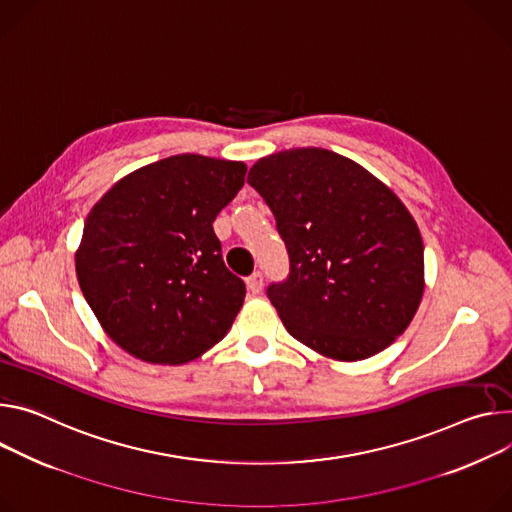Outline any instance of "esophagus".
Instances as JSON below:
<instances>
[{"label": "esophagus", "instance_id": "obj_1", "mask_svg": "<svg viewBox=\"0 0 512 512\" xmlns=\"http://www.w3.org/2000/svg\"><path fill=\"white\" fill-rule=\"evenodd\" d=\"M247 288L251 294H259L261 288H263V273L261 271H255L247 277Z\"/></svg>", "mask_w": 512, "mask_h": 512}]
</instances>
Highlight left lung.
<instances>
[{
  "mask_svg": "<svg viewBox=\"0 0 512 512\" xmlns=\"http://www.w3.org/2000/svg\"><path fill=\"white\" fill-rule=\"evenodd\" d=\"M247 183L271 208L290 277L267 290L288 333L335 361L390 347L425 292L416 220L384 181L318 147L259 159Z\"/></svg>",
  "mask_w": 512,
  "mask_h": 512,
  "instance_id": "8db88e82",
  "label": "left lung"
}]
</instances>
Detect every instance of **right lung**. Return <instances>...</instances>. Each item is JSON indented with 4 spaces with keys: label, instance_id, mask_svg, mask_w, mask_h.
<instances>
[{
    "label": "right lung",
    "instance_id": "add662e5",
    "mask_svg": "<svg viewBox=\"0 0 512 512\" xmlns=\"http://www.w3.org/2000/svg\"><path fill=\"white\" fill-rule=\"evenodd\" d=\"M245 173L243 161L173 155L118 179L87 214L77 280L128 355L179 365L226 337L245 284L226 269L212 222Z\"/></svg>",
    "mask_w": 512,
    "mask_h": 512
}]
</instances>
